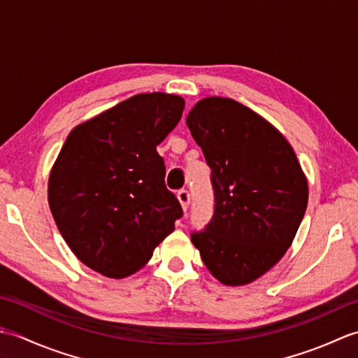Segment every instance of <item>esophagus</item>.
<instances>
[{
    "mask_svg": "<svg viewBox=\"0 0 358 358\" xmlns=\"http://www.w3.org/2000/svg\"><path fill=\"white\" fill-rule=\"evenodd\" d=\"M177 199L181 204V208H183V210L186 212L189 208V203H191V195H189L186 189H181V191H178V194H177Z\"/></svg>",
    "mask_w": 358,
    "mask_h": 358,
    "instance_id": "34e87169",
    "label": "esophagus"
}]
</instances>
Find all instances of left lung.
<instances>
[{
    "instance_id": "1",
    "label": "left lung",
    "mask_w": 358,
    "mask_h": 358,
    "mask_svg": "<svg viewBox=\"0 0 358 358\" xmlns=\"http://www.w3.org/2000/svg\"><path fill=\"white\" fill-rule=\"evenodd\" d=\"M186 123L215 195L210 223L191 235L194 246L223 285L252 283L292 245L308 206V180L283 134L238 101L203 98Z\"/></svg>"
}]
</instances>
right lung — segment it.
Segmentation results:
<instances>
[{
	"label": "right lung",
	"instance_id": "right-lung-1",
	"mask_svg": "<svg viewBox=\"0 0 358 358\" xmlns=\"http://www.w3.org/2000/svg\"><path fill=\"white\" fill-rule=\"evenodd\" d=\"M183 109L178 95H134L73 127L52 166L48 199L58 231L101 275L141 269L183 215L157 152Z\"/></svg>",
	"mask_w": 358,
	"mask_h": 358
}]
</instances>
